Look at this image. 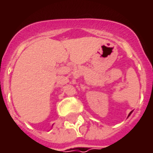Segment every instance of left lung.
<instances>
[{
    "label": "left lung",
    "mask_w": 153,
    "mask_h": 153,
    "mask_svg": "<svg viewBox=\"0 0 153 153\" xmlns=\"http://www.w3.org/2000/svg\"><path fill=\"white\" fill-rule=\"evenodd\" d=\"M131 113H132V111H131V112H130V113L128 114V117H129V116H130V114H131Z\"/></svg>",
    "instance_id": "1"
}]
</instances>
